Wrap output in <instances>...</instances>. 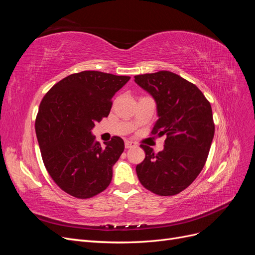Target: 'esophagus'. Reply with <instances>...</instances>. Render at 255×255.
<instances>
[{"label":"esophagus","mask_w":255,"mask_h":255,"mask_svg":"<svg viewBox=\"0 0 255 255\" xmlns=\"http://www.w3.org/2000/svg\"><path fill=\"white\" fill-rule=\"evenodd\" d=\"M126 149H130V148H134V146H136V143L133 142V141H129V140H127L126 143Z\"/></svg>","instance_id":"esophagus-1"}]
</instances>
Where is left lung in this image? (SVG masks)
I'll use <instances>...</instances> for the list:
<instances>
[{
  "label": "left lung",
  "instance_id": "1",
  "mask_svg": "<svg viewBox=\"0 0 255 255\" xmlns=\"http://www.w3.org/2000/svg\"><path fill=\"white\" fill-rule=\"evenodd\" d=\"M154 98L158 120L151 135L166 136L164 150L140 144L145 157L136 166L142 186L158 196L186 189L203 169L215 134L211 103L195 84L170 71L135 75Z\"/></svg>",
  "mask_w": 255,
  "mask_h": 255
}]
</instances>
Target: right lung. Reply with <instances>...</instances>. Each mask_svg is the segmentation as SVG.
I'll return each mask as SVG.
<instances>
[{
  "label": "right lung",
  "mask_w": 255,
  "mask_h": 255,
  "mask_svg": "<svg viewBox=\"0 0 255 255\" xmlns=\"http://www.w3.org/2000/svg\"><path fill=\"white\" fill-rule=\"evenodd\" d=\"M130 78L100 71L70 74L45 94L35 129L45 169L57 186L79 199L105 190L125 150L118 136L102 148L91 129L109 116L112 98Z\"/></svg>",
  "instance_id": "obj_1"
}]
</instances>
